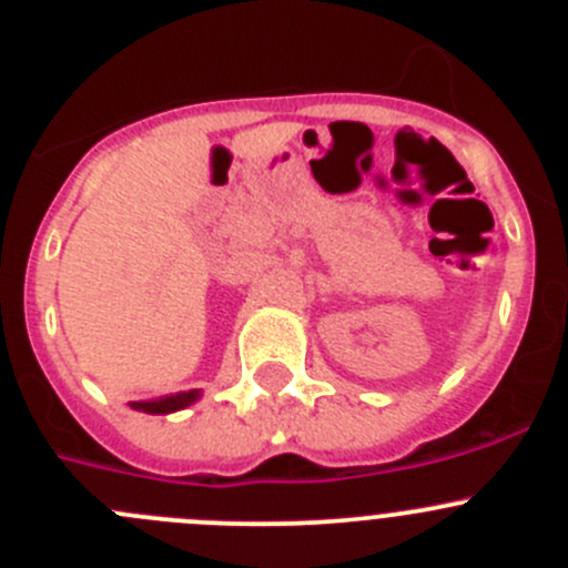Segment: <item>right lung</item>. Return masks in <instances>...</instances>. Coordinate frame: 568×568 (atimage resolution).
<instances>
[{
  "mask_svg": "<svg viewBox=\"0 0 568 568\" xmlns=\"http://www.w3.org/2000/svg\"><path fill=\"white\" fill-rule=\"evenodd\" d=\"M200 398V390H183V393H170L159 395V398L151 400H131V409L148 412V415H170V412L183 409V406L194 404Z\"/></svg>",
  "mask_w": 568,
  "mask_h": 568,
  "instance_id": "add662e5",
  "label": "right lung"
}]
</instances>
